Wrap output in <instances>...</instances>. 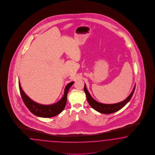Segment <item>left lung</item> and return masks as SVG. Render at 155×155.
<instances>
[{
	"instance_id": "left-lung-1",
	"label": "left lung",
	"mask_w": 155,
	"mask_h": 155,
	"mask_svg": "<svg viewBox=\"0 0 155 155\" xmlns=\"http://www.w3.org/2000/svg\"><path fill=\"white\" fill-rule=\"evenodd\" d=\"M135 87V85L133 88V90L131 91L130 94L128 96L127 98H126L124 101L120 102L119 103H114V104H104V103H99L91 97V95L87 89L85 84L84 85V89L86 94L87 102L93 109H94L96 111L102 114H110L119 111L129 102V101L131 99V97L133 95Z\"/></svg>"
}]
</instances>
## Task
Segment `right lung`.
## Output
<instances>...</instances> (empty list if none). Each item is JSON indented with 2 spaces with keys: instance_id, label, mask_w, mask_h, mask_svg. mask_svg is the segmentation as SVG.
<instances>
[{
  "instance_id": "1",
  "label": "right lung",
  "mask_w": 155,
  "mask_h": 155,
  "mask_svg": "<svg viewBox=\"0 0 155 155\" xmlns=\"http://www.w3.org/2000/svg\"><path fill=\"white\" fill-rule=\"evenodd\" d=\"M74 83V82L72 81L71 83L68 84L66 86L64 91V96L58 102L51 105H44L36 103L30 99L28 95L25 93V92L21 87L20 81H18L20 94L26 106L28 107V109L34 115L38 117L45 118L54 117L56 115L60 114L61 112L63 111L67 102L68 91H69L70 87H71L72 85Z\"/></svg>"
}]
</instances>
